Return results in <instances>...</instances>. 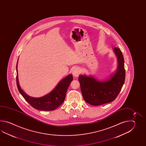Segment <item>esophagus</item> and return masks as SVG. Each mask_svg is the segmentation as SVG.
I'll list each match as a JSON object with an SVG mask.
<instances>
[{
	"label": "esophagus",
	"mask_w": 146,
	"mask_h": 146,
	"mask_svg": "<svg viewBox=\"0 0 146 146\" xmlns=\"http://www.w3.org/2000/svg\"><path fill=\"white\" fill-rule=\"evenodd\" d=\"M80 73V69L79 67H76L72 71V74L75 77H77Z\"/></svg>",
	"instance_id": "esophagus-1"
}]
</instances>
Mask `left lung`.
<instances>
[{
    "label": "left lung",
    "instance_id": "8db88e82",
    "mask_svg": "<svg viewBox=\"0 0 146 146\" xmlns=\"http://www.w3.org/2000/svg\"><path fill=\"white\" fill-rule=\"evenodd\" d=\"M117 58V67L109 78L99 80L86 74H81L78 78L81 91L84 100L92 106H100L113 101L117 96L125 82V70L124 59L121 50L113 48Z\"/></svg>",
    "mask_w": 146,
    "mask_h": 146
}]
</instances>
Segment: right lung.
<instances>
[{"instance_id": "obj_1", "label": "right lung", "mask_w": 146, "mask_h": 146, "mask_svg": "<svg viewBox=\"0 0 146 146\" xmlns=\"http://www.w3.org/2000/svg\"><path fill=\"white\" fill-rule=\"evenodd\" d=\"M16 67V80L19 92L32 107L40 111H53L64 102L67 89L73 79L72 74H69L60 81L55 88L50 93L40 98H34L28 96L21 88L18 80V62Z\"/></svg>"}]
</instances>
